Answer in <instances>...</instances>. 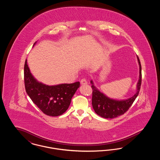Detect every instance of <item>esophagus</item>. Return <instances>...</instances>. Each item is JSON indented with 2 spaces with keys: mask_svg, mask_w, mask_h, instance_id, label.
I'll return each mask as SVG.
<instances>
[{
  "mask_svg": "<svg viewBox=\"0 0 160 160\" xmlns=\"http://www.w3.org/2000/svg\"><path fill=\"white\" fill-rule=\"evenodd\" d=\"M80 83H81V84H82V85L87 84H88V82H87V81H86V80L85 78L82 79L81 81H80Z\"/></svg>",
  "mask_w": 160,
  "mask_h": 160,
  "instance_id": "obj_1",
  "label": "esophagus"
}]
</instances>
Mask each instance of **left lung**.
<instances>
[{"label":"left lung","instance_id":"obj_1","mask_svg":"<svg viewBox=\"0 0 160 160\" xmlns=\"http://www.w3.org/2000/svg\"><path fill=\"white\" fill-rule=\"evenodd\" d=\"M137 58L139 65V78L136 86V92L132 97L128 99L119 100L108 97L104 93L99 91L94 86L92 80H91L92 88V104L95 113L99 116L106 119H113L123 114L137 98L142 83V67L138 56Z\"/></svg>","mask_w":160,"mask_h":160}]
</instances>
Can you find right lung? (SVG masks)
I'll return each instance as SVG.
<instances>
[{
	"instance_id": "add662e5",
	"label": "right lung",
	"mask_w": 160,
	"mask_h": 160,
	"mask_svg": "<svg viewBox=\"0 0 160 160\" xmlns=\"http://www.w3.org/2000/svg\"><path fill=\"white\" fill-rule=\"evenodd\" d=\"M24 78L26 91L33 102L44 114L50 116H58L65 113L80 87L79 82L53 86L39 82L31 74L27 60L24 63Z\"/></svg>"
}]
</instances>
